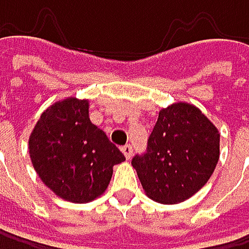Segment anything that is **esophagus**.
I'll return each instance as SVG.
<instances>
[{"label":"esophagus","mask_w":249,"mask_h":249,"mask_svg":"<svg viewBox=\"0 0 249 249\" xmlns=\"http://www.w3.org/2000/svg\"><path fill=\"white\" fill-rule=\"evenodd\" d=\"M122 153H123L124 157L129 160V159L132 157V147H130V145H123V147H122Z\"/></svg>","instance_id":"34e87169"}]
</instances>
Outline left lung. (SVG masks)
Segmentation results:
<instances>
[{
  "label": "left lung",
  "instance_id": "8db88e82",
  "mask_svg": "<svg viewBox=\"0 0 249 249\" xmlns=\"http://www.w3.org/2000/svg\"><path fill=\"white\" fill-rule=\"evenodd\" d=\"M220 157V133L187 102L160 109L147 151L132 159L145 195L165 205L184 202L213 175Z\"/></svg>",
  "mask_w": 249,
  "mask_h": 249
}]
</instances>
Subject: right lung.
<instances>
[{"instance_id": "add662e5", "label": "right lung", "mask_w": 249, "mask_h": 249, "mask_svg": "<svg viewBox=\"0 0 249 249\" xmlns=\"http://www.w3.org/2000/svg\"><path fill=\"white\" fill-rule=\"evenodd\" d=\"M29 156L41 181L60 199L99 197L123 153L89 119V101L67 98L50 105L29 136Z\"/></svg>"}]
</instances>
